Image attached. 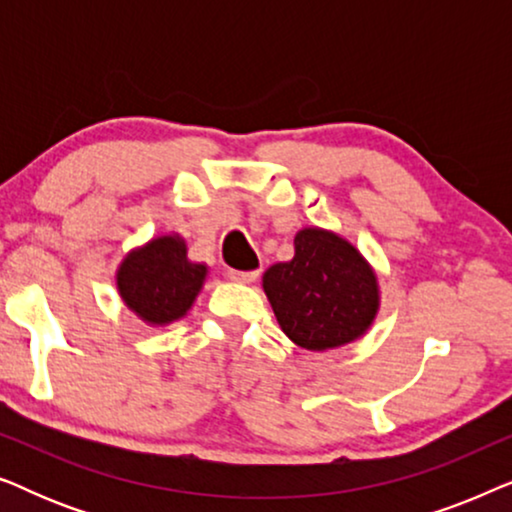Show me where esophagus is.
<instances>
[{"label":"esophagus","instance_id":"obj_1","mask_svg":"<svg viewBox=\"0 0 512 512\" xmlns=\"http://www.w3.org/2000/svg\"><path fill=\"white\" fill-rule=\"evenodd\" d=\"M228 277L233 279V282H240V284H249L254 282V279L258 277V270H228Z\"/></svg>","mask_w":512,"mask_h":512}]
</instances>
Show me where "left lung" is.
Returning <instances> with one entry per match:
<instances>
[{
	"label": "left lung",
	"mask_w": 512,
	"mask_h": 512,
	"mask_svg": "<svg viewBox=\"0 0 512 512\" xmlns=\"http://www.w3.org/2000/svg\"><path fill=\"white\" fill-rule=\"evenodd\" d=\"M291 261L265 270L263 291L289 340L326 352L361 338L380 310V286L366 258L345 237L303 228Z\"/></svg>",
	"instance_id": "left-lung-1"
}]
</instances>
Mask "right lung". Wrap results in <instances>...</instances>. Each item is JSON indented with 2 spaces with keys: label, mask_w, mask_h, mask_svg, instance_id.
<instances>
[{
  "label": "right lung",
  "mask_w": 512,
  "mask_h": 512,
  "mask_svg": "<svg viewBox=\"0 0 512 512\" xmlns=\"http://www.w3.org/2000/svg\"><path fill=\"white\" fill-rule=\"evenodd\" d=\"M207 277L205 263L186 256L179 235H160L132 249L116 272L123 303L151 326H167L191 310Z\"/></svg>",
  "instance_id": "right-lung-1"
}]
</instances>
